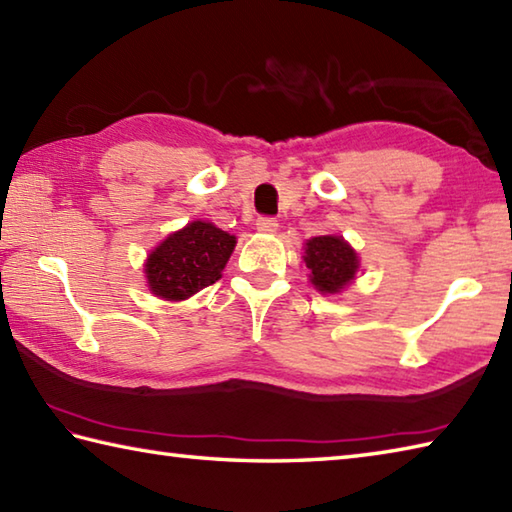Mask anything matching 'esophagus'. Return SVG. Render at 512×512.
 <instances>
[{"mask_svg":"<svg viewBox=\"0 0 512 512\" xmlns=\"http://www.w3.org/2000/svg\"><path fill=\"white\" fill-rule=\"evenodd\" d=\"M256 229L263 231V234H274V231L278 229V220L272 216H260L256 220Z\"/></svg>","mask_w":512,"mask_h":512,"instance_id":"esophagus-1","label":"esophagus"}]
</instances>
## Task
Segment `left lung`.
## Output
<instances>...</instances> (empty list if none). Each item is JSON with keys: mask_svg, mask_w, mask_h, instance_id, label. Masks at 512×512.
I'll return each mask as SVG.
<instances>
[{"mask_svg": "<svg viewBox=\"0 0 512 512\" xmlns=\"http://www.w3.org/2000/svg\"><path fill=\"white\" fill-rule=\"evenodd\" d=\"M305 265L318 292L336 294L352 281L359 256L339 236H316L305 243Z\"/></svg>", "mask_w": 512, "mask_h": 512, "instance_id": "1", "label": "left lung"}]
</instances>
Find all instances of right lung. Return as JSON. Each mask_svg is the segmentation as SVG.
<instances>
[{
  "mask_svg": "<svg viewBox=\"0 0 512 512\" xmlns=\"http://www.w3.org/2000/svg\"><path fill=\"white\" fill-rule=\"evenodd\" d=\"M236 238L211 223H189L151 252L144 274L151 292L165 301H185L214 285L234 252Z\"/></svg>",
  "mask_w": 512,
  "mask_h": 512,
  "instance_id": "obj_1",
  "label": "right lung"
}]
</instances>
